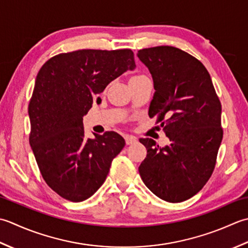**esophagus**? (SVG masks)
Masks as SVG:
<instances>
[{
  "label": "esophagus",
  "mask_w": 248,
  "mask_h": 248,
  "mask_svg": "<svg viewBox=\"0 0 248 248\" xmlns=\"http://www.w3.org/2000/svg\"><path fill=\"white\" fill-rule=\"evenodd\" d=\"M125 141H126V144H133L137 142V139H136L134 136H125Z\"/></svg>",
  "instance_id": "34e87169"
}]
</instances>
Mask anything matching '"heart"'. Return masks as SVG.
<instances>
[{"instance_id": "heart-1", "label": "heart", "mask_w": 248, "mask_h": 248, "mask_svg": "<svg viewBox=\"0 0 248 248\" xmlns=\"http://www.w3.org/2000/svg\"><path fill=\"white\" fill-rule=\"evenodd\" d=\"M136 77H138V76H136Z\"/></svg>"}]
</instances>
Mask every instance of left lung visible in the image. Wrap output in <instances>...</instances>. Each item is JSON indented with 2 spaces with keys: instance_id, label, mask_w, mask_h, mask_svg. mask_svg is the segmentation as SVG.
<instances>
[{
  "instance_id": "left-lung-1",
  "label": "left lung",
  "mask_w": 248,
  "mask_h": 248,
  "mask_svg": "<svg viewBox=\"0 0 248 248\" xmlns=\"http://www.w3.org/2000/svg\"><path fill=\"white\" fill-rule=\"evenodd\" d=\"M137 57L153 78L149 115L157 117L170 140L159 148L153 139H140L148 154L139 173L158 198L182 202L198 193L213 172L223 140L221 105L209 72L193 55L158 46L139 50Z\"/></svg>"
}]
</instances>
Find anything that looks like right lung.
Instances as JSON below:
<instances>
[{
    "mask_svg": "<svg viewBox=\"0 0 248 248\" xmlns=\"http://www.w3.org/2000/svg\"><path fill=\"white\" fill-rule=\"evenodd\" d=\"M135 67L130 49H83L55 55L39 69L29 104L30 145L44 180L64 199L93 196L124 148L115 131L85 138L83 117L111 81Z\"/></svg>",
    "mask_w": 248,
    "mask_h": 248,
    "instance_id": "1",
    "label": "right lung"
}]
</instances>
